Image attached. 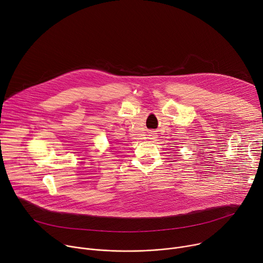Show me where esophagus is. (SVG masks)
<instances>
[{
    "mask_svg": "<svg viewBox=\"0 0 263 263\" xmlns=\"http://www.w3.org/2000/svg\"><path fill=\"white\" fill-rule=\"evenodd\" d=\"M153 137H155V136H153ZM153 139H154V138H153Z\"/></svg>",
    "mask_w": 263,
    "mask_h": 263,
    "instance_id": "34e87169",
    "label": "esophagus"
}]
</instances>
